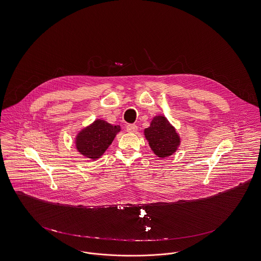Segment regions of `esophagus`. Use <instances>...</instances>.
<instances>
[{
	"mask_svg": "<svg viewBox=\"0 0 261 261\" xmlns=\"http://www.w3.org/2000/svg\"><path fill=\"white\" fill-rule=\"evenodd\" d=\"M126 130L128 133H137L138 125H136V124H127L126 125Z\"/></svg>",
	"mask_w": 261,
	"mask_h": 261,
	"instance_id": "esophagus-1",
	"label": "esophagus"
}]
</instances>
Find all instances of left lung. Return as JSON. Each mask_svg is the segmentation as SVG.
I'll list each match as a JSON object with an SVG mask.
<instances>
[{
	"label": "left lung",
	"mask_w": 261,
	"mask_h": 261,
	"mask_svg": "<svg viewBox=\"0 0 261 261\" xmlns=\"http://www.w3.org/2000/svg\"><path fill=\"white\" fill-rule=\"evenodd\" d=\"M144 136L152 151L161 158L172 155L180 144L178 134L163 116L153 118L150 126L144 129Z\"/></svg>",
	"instance_id": "1"
}]
</instances>
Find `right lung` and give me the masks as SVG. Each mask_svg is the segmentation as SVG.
I'll return each mask as SVG.
<instances>
[{
    "label": "right lung",
    "mask_w": 261,
    "mask_h": 261,
    "mask_svg": "<svg viewBox=\"0 0 261 261\" xmlns=\"http://www.w3.org/2000/svg\"><path fill=\"white\" fill-rule=\"evenodd\" d=\"M120 130V125L97 120L78 134L75 140L76 148L82 155L97 159L104 154Z\"/></svg>",
    "instance_id": "right-lung-1"
}]
</instances>
